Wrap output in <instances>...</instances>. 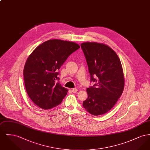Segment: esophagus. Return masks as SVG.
<instances>
[{"mask_svg":"<svg viewBox=\"0 0 150 150\" xmlns=\"http://www.w3.org/2000/svg\"><path fill=\"white\" fill-rule=\"evenodd\" d=\"M72 92L73 93H76V92H78V89H76V88H74V89H72Z\"/></svg>","mask_w":150,"mask_h":150,"instance_id":"34e87169","label":"esophagus"}]
</instances>
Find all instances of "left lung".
Listing matches in <instances>:
<instances>
[{"instance_id": "obj_1", "label": "left lung", "mask_w": 150, "mask_h": 150, "mask_svg": "<svg viewBox=\"0 0 150 150\" xmlns=\"http://www.w3.org/2000/svg\"><path fill=\"white\" fill-rule=\"evenodd\" d=\"M91 81L95 84L86 89L88 98L83 106L91 114L107 113L120 97L124 86L123 71L119 58L103 44L82 43Z\"/></svg>"}]
</instances>
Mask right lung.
I'll list each match as a JSON object with an SVG mask.
<instances>
[{"label":"right lung","mask_w":150,"mask_h":150,"mask_svg":"<svg viewBox=\"0 0 150 150\" xmlns=\"http://www.w3.org/2000/svg\"><path fill=\"white\" fill-rule=\"evenodd\" d=\"M79 48L78 44L73 42L49 40L29 56L23 70L24 81L29 97L36 106L48 110L62 102L68 90L59 84L58 71Z\"/></svg>","instance_id":"add662e5"}]
</instances>
